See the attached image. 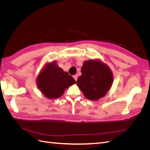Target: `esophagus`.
I'll use <instances>...</instances> for the list:
<instances>
[{"label":"esophagus","instance_id":"obj_1","mask_svg":"<svg viewBox=\"0 0 150 150\" xmlns=\"http://www.w3.org/2000/svg\"><path fill=\"white\" fill-rule=\"evenodd\" d=\"M73 78H74V79H75L76 81H77V79H78V75H77V74H75V75L73 76Z\"/></svg>","mask_w":150,"mask_h":150}]
</instances>
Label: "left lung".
<instances>
[{
	"label": "left lung",
	"mask_w": 150,
	"mask_h": 150,
	"mask_svg": "<svg viewBox=\"0 0 150 150\" xmlns=\"http://www.w3.org/2000/svg\"><path fill=\"white\" fill-rule=\"evenodd\" d=\"M81 73L77 80V84L84 96L90 100L96 101L103 97L112 84L111 71L101 61H85L81 67Z\"/></svg>",
	"instance_id": "1"
}]
</instances>
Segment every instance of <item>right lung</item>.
<instances>
[{
    "mask_svg": "<svg viewBox=\"0 0 150 150\" xmlns=\"http://www.w3.org/2000/svg\"><path fill=\"white\" fill-rule=\"evenodd\" d=\"M74 83V79L54 61L45 66L37 78L38 88L49 99L61 97L65 89Z\"/></svg>",
    "mask_w": 150,
    "mask_h": 150,
    "instance_id": "add662e5",
    "label": "right lung"
}]
</instances>
